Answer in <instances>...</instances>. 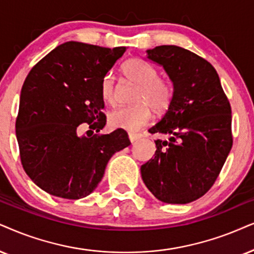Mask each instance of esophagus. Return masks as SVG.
Returning a JSON list of instances; mask_svg holds the SVG:
<instances>
[{
    "label": "esophagus",
    "mask_w": 254,
    "mask_h": 254,
    "mask_svg": "<svg viewBox=\"0 0 254 254\" xmlns=\"http://www.w3.org/2000/svg\"><path fill=\"white\" fill-rule=\"evenodd\" d=\"M138 138H140V134L139 133H129V139L131 143H133L134 140H137Z\"/></svg>",
    "instance_id": "obj_1"
}]
</instances>
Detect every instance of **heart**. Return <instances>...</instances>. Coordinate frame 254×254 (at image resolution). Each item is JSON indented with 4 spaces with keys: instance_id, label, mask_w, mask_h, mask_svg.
<instances>
[{
    "instance_id": "obj_1",
    "label": "heart",
    "mask_w": 254,
    "mask_h": 254,
    "mask_svg": "<svg viewBox=\"0 0 254 254\" xmlns=\"http://www.w3.org/2000/svg\"><path fill=\"white\" fill-rule=\"evenodd\" d=\"M123 73L129 82L136 85L132 97V107L111 111L109 123L112 127L127 131L140 130L152 120V109L157 114H164L171 107L175 90L171 81L158 76L157 70L140 59L127 60L123 64ZM116 78L107 73L101 82V95L104 102L116 103Z\"/></svg>"
}]
</instances>
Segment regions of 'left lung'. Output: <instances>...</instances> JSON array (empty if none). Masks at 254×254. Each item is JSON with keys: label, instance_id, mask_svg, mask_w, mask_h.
<instances>
[{"label": "left lung", "instance_id": "obj_1", "mask_svg": "<svg viewBox=\"0 0 254 254\" xmlns=\"http://www.w3.org/2000/svg\"><path fill=\"white\" fill-rule=\"evenodd\" d=\"M147 59L164 66L175 96L149 129L169 140H155V157L140 168L143 182L160 201L191 203L212 188L232 147L229 98L212 64L190 50L160 46Z\"/></svg>", "mask_w": 254, "mask_h": 254}]
</instances>
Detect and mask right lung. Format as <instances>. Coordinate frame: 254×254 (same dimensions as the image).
<instances>
[{
    "label": "right lung",
    "mask_w": 254,
    "mask_h": 254,
    "mask_svg": "<svg viewBox=\"0 0 254 254\" xmlns=\"http://www.w3.org/2000/svg\"><path fill=\"white\" fill-rule=\"evenodd\" d=\"M124 53L125 47L111 50L66 42L28 73L16 117V137L25 173L49 194L86 197L103 178L109 159L131 144L123 129L98 133L107 123L102 78ZM83 123L96 133L77 136Z\"/></svg>",
    "instance_id": "right-lung-1"
}]
</instances>
